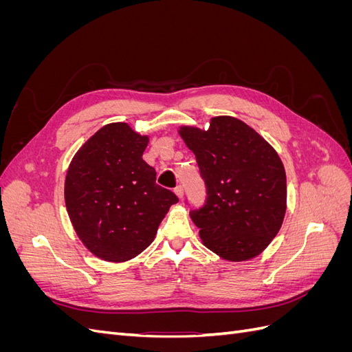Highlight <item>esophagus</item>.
Segmentation results:
<instances>
[{
    "instance_id": "34e87169",
    "label": "esophagus",
    "mask_w": 352,
    "mask_h": 352,
    "mask_svg": "<svg viewBox=\"0 0 352 352\" xmlns=\"http://www.w3.org/2000/svg\"><path fill=\"white\" fill-rule=\"evenodd\" d=\"M175 194H176L180 199H182V198H184V186H182V185H177V186L175 188Z\"/></svg>"
}]
</instances>
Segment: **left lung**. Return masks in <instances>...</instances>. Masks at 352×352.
I'll list each match as a JSON object with an SVG mask.
<instances>
[{
  "instance_id": "left-lung-1",
  "label": "left lung",
  "mask_w": 352,
  "mask_h": 352,
  "mask_svg": "<svg viewBox=\"0 0 352 352\" xmlns=\"http://www.w3.org/2000/svg\"><path fill=\"white\" fill-rule=\"evenodd\" d=\"M207 188L190 210L206 247L229 261L258 255L279 232L286 211V175L279 155L235 117L211 119L208 131L184 126Z\"/></svg>"
}]
</instances>
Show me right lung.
<instances>
[{
	"label": "right lung",
	"mask_w": 352,
	"mask_h": 352,
	"mask_svg": "<svg viewBox=\"0 0 352 352\" xmlns=\"http://www.w3.org/2000/svg\"><path fill=\"white\" fill-rule=\"evenodd\" d=\"M148 138L126 123L91 136L73 157L65 184L72 225L92 254L107 261L136 257L155 236L179 198L155 184V168L142 154Z\"/></svg>",
	"instance_id": "add662e5"
}]
</instances>
